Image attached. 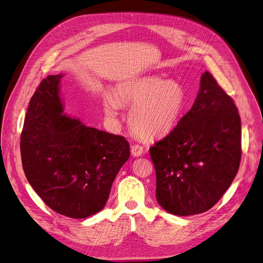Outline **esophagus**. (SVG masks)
<instances>
[{
  "mask_svg": "<svg viewBox=\"0 0 263 263\" xmlns=\"http://www.w3.org/2000/svg\"><path fill=\"white\" fill-rule=\"evenodd\" d=\"M144 154V147L141 145H132L131 146V155L133 157H141Z\"/></svg>",
  "mask_w": 263,
  "mask_h": 263,
  "instance_id": "esophagus-1",
  "label": "esophagus"
}]
</instances>
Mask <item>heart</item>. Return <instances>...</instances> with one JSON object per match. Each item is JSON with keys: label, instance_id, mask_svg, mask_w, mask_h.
I'll return each mask as SVG.
<instances>
[{"label": "heart", "instance_id": "1", "mask_svg": "<svg viewBox=\"0 0 263 263\" xmlns=\"http://www.w3.org/2000/svg\"><path fill=\"white\" fill-rule=\"evenodd\" d=\"M114 96H104V109L108 118L118 115L119 102L134 103L129 122L132 130L144 139H157L171 133L181 119L186 102L180 83L159 78H142L122 82Z\"/></svg>", "mask_w": 263, "mask_h": 263}]
</instances>
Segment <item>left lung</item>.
Listing matches in <instances>:
<instances>
[{"label": "left lung", "mask_w": 263, "mask_h": 263, "mask_svg": "<svg viewBox=\"0 0 263 263\" xmlns=\"http://www.w3.org/2000/svg\"><path fill=\"white\" fill-rule=\"evenodd\" d=\"M241 155L238 108L205 71L191 109L166 137L150 147L159 204L180 216L208 211L233 181Z\"/></svg>", "instance_id": "left-lung-1"}]
</instances>
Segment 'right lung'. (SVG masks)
<instances>
[{
    "label": "right lung",
    "mask_w": 263,
    "mask_h": 263,
    "mask_svg": "<svg viewBox=\"0 0 263 263\" xmlns=\"http://www.w3.org/2000/svg\"><path fill=\"white\" fill-rule=\"evenodd\" d=\"M63 74L43 80L25 115L20 150L27 181L50 208L71 218L101 211L122 165L124 137L87 127L64 113Z\"/></svg>",
    "instance_id": "add662e5"
}]
</instances>
